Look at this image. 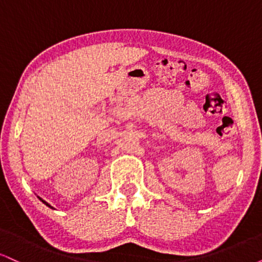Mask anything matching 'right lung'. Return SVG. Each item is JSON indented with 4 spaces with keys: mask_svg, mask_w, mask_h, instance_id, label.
I'll list each match as a JSON object with an SVG mask.
<instances>
[{
    "mask_svg": "<svg viewBox=\"0 0 262 262\" xmlns=\"http://www.w3.org/2000/svg\"><path fill=\"white\" fill-rule=\"evenodd\" d=\"M39 200H40V201H41V202H43V203H45V204H47V206H48V207H50V208H53V207H52V206H49V204H48L47 202H45V201H43V200H41V198H39Z\"/></svg>",
    "mask_w": 262,
    "mask_h": 262,
    "instance_id": "right-lung-1",
    "label": "right lung"
}]
</instances>
